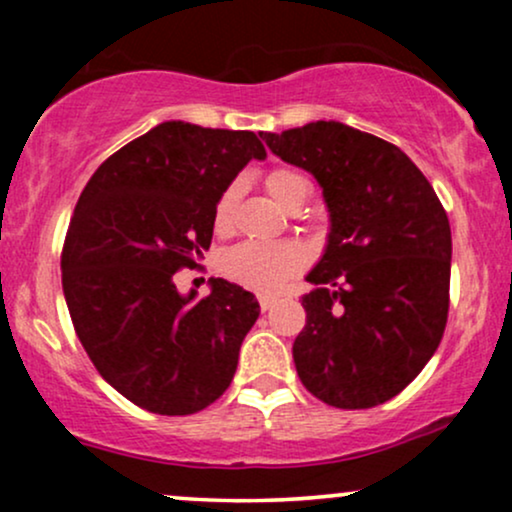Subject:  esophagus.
I'll list each match as a JSON object with an SVG mask.
<instances>
[{"instance_id":"esophagus-1","label":"esophagus","mask_w":512,"mask_h":512,"mask_svg":"<svg viewBox=\"0 0 512 512\" xmlns=\"http://www.w3.org/2000/svg\"><path fill=\"white\" fill-rule=\"evenodd\" d=\"M274 303H276V301H274L272 296H260V308H262V313H267V310L272 308Z\"/></svg>"}]
</instances>
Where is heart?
Here are the masks:
<instances>
[{
	"mask_svg": "<svg viewBox=\"0 0 512 512\" xmlns=\"http://www.w3.org/2000/svg\"><path fill=\"white\" fill-rule=\"evenodd\" d=\"M305 185L303 178L293 170L274 168L264 178V187L281 207H289L298 187ZM238 202V187L231 185L221 192L214 204V228L219 233L231 231L233 211ZM303 252L291 243H240L221 255L219 269L226 279L243 289L257 293H279L303 269Z\"/></svg>",
	"mask_w": 512,
	"mask_h": 512,
	"instance_id": "b5f03b06",
	"label": "heart"
}]
</instances>
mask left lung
<instances>
[{
    "mask_svg": "<svg viewBox=\"0 0 512 512\" xmlns=\"http://www.w3.org/2000/svg\"><path fill=\"white\" fill-rule=\"evenodd\" d=\"M308 170L330 209L327 250L305 279L293 363L305 390L337 409H370L436 354L450 308V221L431 182L395 144L342 122L260 132Z\"/></svg>",
    "mask_w": 512,
    "mask_h": 512,
    "instance_id": "1",
    "label": "left lung"
}]
</instances>
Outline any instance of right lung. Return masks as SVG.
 <instances>
[{"label": "right lung", "mask_w": 512, "mask_h": 512, "mask_svg": "<svg viewBox=\"0 0 512 512\" xmlns=\"http://www.w3.org/2000/svg\"><path fill=\"white\" fill-rule=\"evenodd\" d=\"M264 156L255 132L163 122L103 161L76 202L62 248L76 337L105 383L151 414H195L231 385L260 303L223 279L192 301L173 276L197 267L216 199Z\"/></svg>", "instance_id": "1"}]
</instances>
